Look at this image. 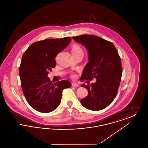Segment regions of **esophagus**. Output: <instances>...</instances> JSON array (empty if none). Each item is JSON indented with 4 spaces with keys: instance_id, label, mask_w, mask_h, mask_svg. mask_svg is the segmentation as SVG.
Listing matches in <instances>:
<instances>
[{
    "instance_id": "1",
    "label": "esophagus",
    "mask_w": 148,
    "mask_h": 148,
    "mask_svg": "<svg viewBox=\"0 0 148 148\" xmlns=\"http://www.w3.org/2000/svg\"><path fill=\"white\" fill-rule=\"evenodd\" d=\"M71 85H72L73 87H75V88L79 87V85L77 84V83H72Z\"/></svg>"
}]
</instances>
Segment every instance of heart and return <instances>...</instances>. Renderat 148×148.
<instances>
[{"mask_svg": "<svg viewBox=\"0 0 148 148\" xmlns=\"http://www.w3.org/2000/svg\"><path fill=\"white\" fill-rule=\"evenodd\" d=\"M71 51L73 56H77L79 54H84V51L83 49L79 45L76 44H74L71 45ZM71 77H74L75 76L73 75Z\"/></svg>", "mask_w": 148, "mask_h": 148, "instance_id": "obj_1", "label": "heart"}]
</instances>
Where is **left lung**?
<instances>
[{
	"mask_svg": "<svg viewBox=\"0 0 148 148\" xmlns=\"http://www.w3.org/2000/svg\"><path fill=\"white\" fill-rule=\"evenodd\" d=\"M72 38L85 47L89 54L80 80L97 79L90 85H82L88 95L80 103L88 109L102 110L112 103L119 86L123 68L118 52L112 42L98 36L85 34Z\"/></svg>",
	"mask_w": 148,
	"mask_h": 148,
	"instance_id": "obj_1",
	"label": "left lung"
}]
</instances>
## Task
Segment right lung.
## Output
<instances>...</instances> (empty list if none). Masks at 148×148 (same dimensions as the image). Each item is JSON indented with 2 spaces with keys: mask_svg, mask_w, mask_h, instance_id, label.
<instances>
[{
  "mask_svg": "<svg viewBox=\"0 0 148 148\" xmlns=\"http://www.w3.org/2000/svg\"><path fill=\"white\" fill-rule=\"evenodd\" d=\"M71 40V37L47 39L34 42L21 58L19 75L23 94L29 104L41 113H49L59 106L64 89L70 88L68 80L53 83L48 74L56 67L57 54Z\"/></svg>",
  "mask_w": 148,
  "mask_h": 148,
  "instance_id": "right-lung-1",
  "label": "right lung"
}]
</instances>
